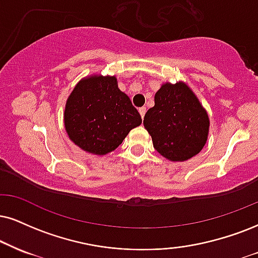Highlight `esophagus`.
Masks as SVG:
<instances>
[{
  "instance_id": "esophagus-1",
  "label": "esophagus",
  "mask_w": 258,
  "mask_h": 258,
  "mask_svg": "<svg viewBox=\"0 0 258 258\" xmlns=\"http://www.w3.org/2000/svg\"><path fill=\"white\" fill-rule=\"evenodd\" d=\"M139 112H140V114H141L142 118H144V117H145V113H146V107H140V109H139Z\"/></svg>"
}]
</instances>
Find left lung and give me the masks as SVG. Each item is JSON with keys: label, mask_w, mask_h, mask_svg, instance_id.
Returning <instances> with one entry per match:
<instances>
[{"label": "left lung", "mask_w": 258, "mask_h": 258, "mask_svg": "<svg viewBox=\"0 0 258 258\" xmlns=\"http://www.w3.org/2000/svg\"><path fill=\"white\" fill-rule=\"evenodd\" d=\"M154 103L144 118L154 148L172 161L199 153L207 141L209 119L192 91L183 82L165 84L155 93Z\"/></svg>", "instance_id": "left-lung-1"}]
</instances>
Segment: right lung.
I'll return each mask as SVG.
<instances>
[{
	"label": "right lung",
	"instance_id": "add662e5",
	"mask_svg": "<svg viewBox=\"0 0 258 258\" xmlns=\"http://www.w3.org/2000/svg\"><path fill=\"white\" fill-rule=\"evenodd\" d=\"M142 123L114 76H92L79 82L66 104L64 125L76 146L90 153L112 152Z\"/></svg>",
	"mask_w": 258,
	"mask_h": 258
}]
</instances>
